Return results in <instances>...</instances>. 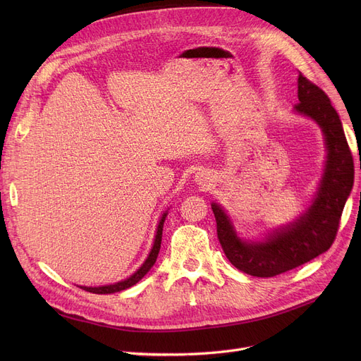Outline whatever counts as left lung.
<instances>
[{"mask_svg":"<svg viewBox=\"0 0 361 361\" xmlns=\"http://www.w3.org/2000/svg\"><path fill=\"white\" fill-rule=\"evenodd\" d=\"M298 101L295 111L320 126L328 149L325 174L310 209L267 241L245 243L237 237L226 214L212 203L218 240L225 256L237 269L253 276H276L326 252L335 241L341 215L353 188V155L328 94L300 73Z\"/></svg>","mask_w":361,"mask_h":361,"instance_id":"1","label":"left lung"}]
</instances>
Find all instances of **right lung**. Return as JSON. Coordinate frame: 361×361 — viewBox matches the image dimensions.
I'll use <instances>...</instances> for the list:
<instances>
[{"mask_svg":"<svg viewBox=\"0 0 361 361\" xmlns=\"http://www.w3.org/2000/svg\"><path fill=\"white\" fill-rule=\"evenodd\" d=\"M165 216L166 214L162 215L161 221H159V225H158V231H157V237H155V243H154V247H152L147 259L145 260V263L140 267V269L137 272L133 274L130 278L121 281V282H117V283H112V286H105V287H80L89 293H93V294H111V293H118V291H123L126 288H130L135 286V283H137L147 272L149 269L154 267L155 262H157V257H158V253H159V249H161V241H162V228H164V222H165Z\"/></svg>","mask_w":361,"mask_h":361,"instance_id":"right-lung-1","label":"right lung"}]
</instances>
